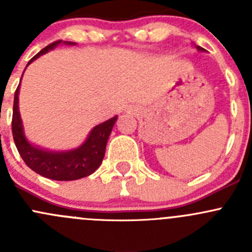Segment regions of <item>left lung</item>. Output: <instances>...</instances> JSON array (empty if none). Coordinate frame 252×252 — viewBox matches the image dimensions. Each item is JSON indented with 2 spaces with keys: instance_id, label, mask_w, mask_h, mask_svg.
<instances>
[{
  "instance_id": "8db88e82",
  "label": "left lung",
  "mask_w": 252,
  "mask_h": 252,
  "mask_svg": "<svg viewBox=\"0 0 252 252\" xmlns=\"http://www.w3.org/2000/svg\"><path fill=\"white\" fill-rule=\"evenodd\" d=\"M196 48H197V50H199V51H205L204 48H202V47H200V46H196Z\"/></svg>"
}]
</instances>
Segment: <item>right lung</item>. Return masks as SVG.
Returning a JSON list of instances; mask_svg holds the SVG:
<instances>
[{
    "mask_svg": "<svg viewBox=\"0 0 252 252\" xmlns=\"http://www.w3.org/2000/svg\"><path fill=\"white\" fill-rule=\"evenodd\" d=\"M62 42L65 45H75L74 42L62 41V40L52 42L48 46L42 48L37 55H35L29 61L28 65L32 61L39 58L40 56L48 52L50 50H53ZM19 86L20 84L14 93L12 133H13V139L16 142L18 152H19L20 157L25 162V164L34 172H36L37 174L53 180H77L93 174L102 163L107 140L118 117L114 116L113 118L94 126L85 141L77 149L61 152L40 149V147L30 144L24 135L19 106H18V103H19L18 102V100H19L18 98Z\"/></svg>",
    "mask_w": 252,
    "mask_h": 252,
    "instance_id": "add662e5",
    "label": "right lung"
}]
</instances>
